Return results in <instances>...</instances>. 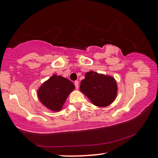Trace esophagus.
I'll return each mask as SVG.
<instances>
[{"instance_id":"34e87169","label":"esophagus","mask_w":158,"mask_h":158,"mask_svg":"<svg viewBox=\"0 0 158 158\" xmlns=\"http://www.w3.org/2000/svg\"><path fill=\"white\" fill-rule=\"evenodd\" d=\"M74 85H75V88L77 89H79V81H74Z\"/></svg>"}]
</instances>
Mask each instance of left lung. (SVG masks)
I'll use <instances>...</instances> for the list:
<instances>
[{"label":"left lung","mask_w":158,"mask_h":158,"mask_svg":"<svg viewBox=\"0 0 158 158\" xmlns=\"http://www.w3.org/2000/svg\"><path fill=\"white\" fill-rule=\"evenodd\" d=\"M80 91L95 106L105 107L116 98L117 84L114 77L91 71L81 81Z\"/></svg>","instance_id":"1"}]
</instances>
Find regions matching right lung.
I'll list each match as a JSON object with an SVG mask.
<instances>
[{
    "label": "right lung",
    "mask_w": 158,
    "mask_h": 158,
    "mask_svg": "<svg viewBox=\"0 0 158 158\" xmlns=\"http://www.w3.org/2000/svg\"><path fill=\"white\" fill-rule=\"evenodd\" d=\"M74 88V84L69 79L54 74L42 84L37 91V95L44 106L53 111H59Z\"/></svg>",
    "instance_id": "obj_1"
}]
</instances>
